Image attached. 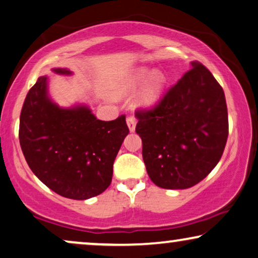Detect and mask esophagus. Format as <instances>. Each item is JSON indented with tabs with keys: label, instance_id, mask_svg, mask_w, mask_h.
Segmentation results:
<instances>
[{
	"label": "esophagus",
	"instance_id": "34e87169",
	"mask_svg": "<svg viewBox=\"0 0 258 258\" xmlns=\"http://www.w3.org/2000/svg\"><path fill=\"white\" fill-rule=\"evenodd\" d=\"M126 124H128V128L130 132H135V128H136V118L134 117V116H129L128 118H126Z\"/></svg>",
	"mask_w": 258,
	"mask_h": 258
}]
</instances>
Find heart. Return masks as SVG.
Wrapping results in <instances>:
<instances>
[{"instance_id":"1","label":"heart","mask_w":258,"mask_h":258,"mask_svg":"<svg viewBox=\"0 0 258 258\" xmlns=\"http://www.w3.org/2000/svg\"><path fill=\"white\" fill-rule=\"evenodd\" d=\"M143 83L137 97V107L153 108L160 102L165 87V77L160 70H150L148 67L135 68L112 90V95L115 97L125 96L134 93Z\"/></svg>"}]
</instances>
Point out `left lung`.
Instances as JSON below:
<instances>
[{"mask_svg": "<svg viewBox=\"0 0 258 258\" xmlns=\"http://www.w3.org/2000/svg\"><path fill=\"white\" fill-rule=\"evenodd\" d=\"M136 118L147 172L160 188H191L221 160L229 133L224 91L200 62Z\"/></svg>", "mask_w": 258, "mask_h": 258, "instance_id": "8db88e82", "label": "left lung"}]
</instances>
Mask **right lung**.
<instances>
[{
	"mask_svg": "<svg viewBox=\"0 0 258 258\" xmlns=\"http://www.w3.org/2000/svg\"><path fill=\"white\" fill-rule=\"evenodd\" d=\"M58 75H72L55 68ZM129 129L125 116L97 119L86 104L62 108L49 96L48 76L38 77L20 116V144L31 171L58 195L88 200L110 185L112 165Z\"/></svg>",
	"mask_w": 258,
	"mask_h": 258,
	"instance_id": "obj_1",
	"label": "right lung"
}]
</instances>
